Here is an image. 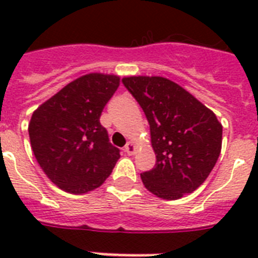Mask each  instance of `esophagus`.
I'll return each instance as SVG.
<instances>
[{
    "label": "esophagus",
    "mask_w": 258,
    "mask_h": 258,
    "mask_svg": "<svg viewBox=\"0 0 258 258\" xmlns=\"http://www.w3.org/2000/svg\"><path fill=\"white\" fill-rule=\"evenodd\" d=\"M137 145L135 143H133V142H130V143H127L124 147V151L125 154H128V155H134V154L137 153Z\"/></svg>",
    "instance_id": "1"
}]
</instances>
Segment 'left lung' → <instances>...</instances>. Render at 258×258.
I'll list each match as a JSON object with an SVG mask.
<instances>
[{"label": "left lung", "instance_id": "obj_1", "mask_svg": "<svg viewBox=\"0 0 258 258\" xmlns=\"http://www.w3.org/2000/svg\"><path fill=\"white\" fill-rule=\"evenodd\" d=\"M123 84L145 111L157 163L141 174L162 200H179L204 183L221 154L222 124L197 97L162 76H127Z\"/></svg>", "mask_w": 258, "mask_h": 258}]
</instances>
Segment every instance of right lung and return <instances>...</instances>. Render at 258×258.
Here are the masks:
<instances>
[{"label": "right lung", "instance_id": "1", "mask_svg": "<svg viewBox=\"0 0 258 258\" xmlns=\"http://www.w3.org/2000/svg\"><path fill=\"white\" fill-rule=\"evenodd\" d=\"M119 84L117 75H83L34 109L30 146L42 171L64 191L86 194L100 187L120 158L100 124Z\"/></svg>", "mask_w": 258, "mask_h": 258}]
</instances>
